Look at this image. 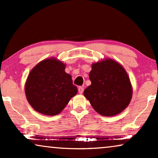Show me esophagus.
<instances>
[{
    "label": "esophagus",
    "mask_w": 158,
    "mask_h": 158,
    "mask_svg": "<svg viewBox=\"0 0 158 158\" xmlns=\"http://www.w3.org/2000/svg\"><path fill=\"white\" fill-rule=\"evenodd\" d=\"M83 90H84V88H83V87H82V86H81V87L78 88V92H79L80 94H83Z\"/></svg>",
    "instance_id": "obj_1"
}]
</instances>
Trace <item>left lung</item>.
Returning a JSON list of instances; mask_svg holds the SVG:
<instances>
[{
  "label": "left lung",
  "instance_id": "left-lung-1",
  "mask_svg": "<svg viewBox=\"0 0 158 158\" xmlns=\"http://www.w3.org/2000/svg\"><path fill=\"white\" fill-rule=\"evenodd\" d=\"M91 68V85L84 90V96L101 115L113 116L120 114L129 106L133 93L125 69L109 58L93 63Z\"/></svg>",
  "mask_w": 158,
  "mask_h": 158
}]
</instances>
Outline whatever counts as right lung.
<instances>
[{"label":"right lung","mask_w":158,"mask_h":158,"mask_svg":"<svg viewBox=\"0 0 158 158\" xmlns=\"http://www.w3.org/2000/svg\"><path fill=\"white\" fill-rule=\"evenodd\" d=\"M66 64L52 57L39 62L30 71L25 83V94L31 107L39 113L55 116L64 109L77 93Z\"/></svg>","instance_id":"1"}]
</instances>
